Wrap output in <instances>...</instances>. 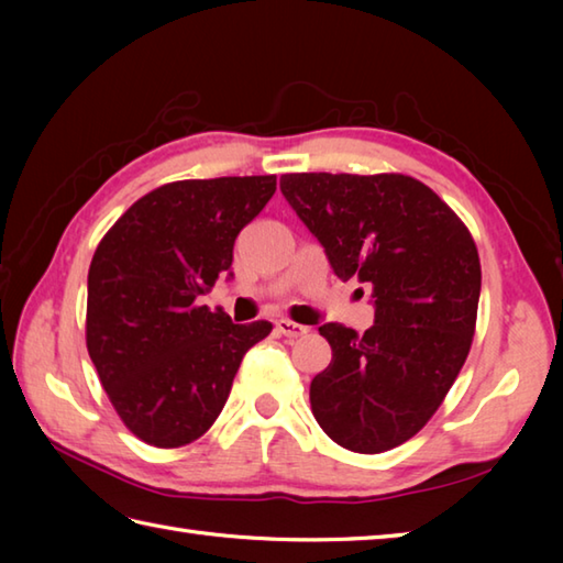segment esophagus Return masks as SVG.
<instances>
[{
	"label": "esophagus",
	"instance_id": "1",
	"mask_svg": "<svg viewBox=\"0 0 563 563\" xmlns=\"http://www.w3.org/2000/svg\"><path fill=\"white\" fill-rule=\"evenodd\" d=\"M275 329H278L283 336H288V339H300V336H307V333H309V327L295 324V321H290V319H278V321H275Z\"/></svg>",
	"mask_w": 563,
	"mask_h": 563
}]
</instances>
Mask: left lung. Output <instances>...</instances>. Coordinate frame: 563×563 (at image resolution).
Returning a JSON list of instances; mask_svg holds the SVG:
<instances>
[{
	"mask_svg": "<svg viewBox=\"0 0 563 563\" xmlns=\"http://www.w3.org/2000/svg\"><path fill=\"white\" fill-rule=\"evenodd\" d=\"M280 190L341 280L369 285L375 324L319 333L331 363L309 401L341 448L377 454L421 430L470 355L482 263L464 222L404 174H285Z\"/></svg>",
	"mask_w": 563,
	"mask_h": 563,
	"instance_id": "1",
	"label": "left lung"
}]
</instances>
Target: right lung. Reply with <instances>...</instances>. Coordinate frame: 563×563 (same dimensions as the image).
Listing matches in <instances>:
<instances>
[{
    "label": "right lung",
    "instance_id": "1",
    "mask_svg": "<svg viewBox=\"0 0 563 563\" xmlns=\"http://www.w3.org/2000/svg\"><path fill=\"white\" fill-rule=\"evenodd\" d=\"M275 176L190 178L133 202L93 251L87 349L113 409L154 448L198 440L220 416L271 321L232 324L200 295L230 273L234 239L266 208Z\"/></svg>",
    "mask_w": 563,
    "mask_h": 563
}]
</instances>
